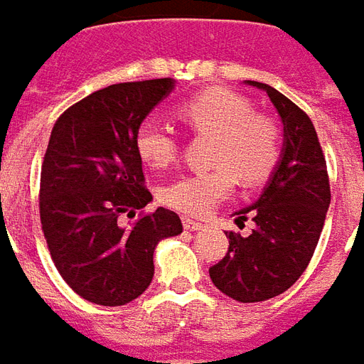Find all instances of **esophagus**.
<instances>
[{"instance_id": "34e87169", "label": "esophagus", "mask_w": 364, "mask_h": 364, "mask_svg": "<svg viewBox=\"0 0 364 364\" xmlns=\"http://www.w3.org/2000/svg\"><path fill=\"white\" fill-rule=\"evenodd\" d=\"M182 223H184V229H188V231H202V229L205 228L203 223H200V221H194V219H190V218L182 219Z\"/></svg>"}]
</instances>
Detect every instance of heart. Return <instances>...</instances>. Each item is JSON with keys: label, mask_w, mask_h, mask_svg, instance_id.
Returning <instances> with one entry per match:
<instances>
[{"label": "heart", "mask_w": 364, "mask_h": 364, "mask_svg": "<svg viewBox=\"0 0 364 364\" xmlns=\"http://www.w3.org/2000/svg\"><path fill=\"white\" fill-rule=\"evenodd\" d=\"M178 117L200 135L213 136L210 164L215 168L186 174L162 190L172 210L203 218L231 196L237 178L257 184L269 176L280 156L277 125L257 115L252 105L229 90L213 87L178 107ZM139 159L149 168H166L176 159L178 143L164 123L145 119L135 135Z\"/></svg>", "instance_id": "b5f03b06"}]
</instances>
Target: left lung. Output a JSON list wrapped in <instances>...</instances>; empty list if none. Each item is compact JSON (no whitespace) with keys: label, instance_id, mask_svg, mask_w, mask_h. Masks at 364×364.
<instances>
[{"label":"left lung","instance_id":"left-lung-1","mask_svg":"<svg viewBox=\"0 0 364 364\" xmlns=\"http://www.w3.org/2000/svg\"><path fill=\"white\" fill-rule=\"evenodd\" d=\"M269 95L282 121V151L259 200L235 211L237 223L255 221L249 237L229 233V251L210 278L229 298L264 301L301 277L323 229L331 202L329 178L310 117L269 84L245 80Z\"/></svg>","mask_w":364,"mask_h":364}]
</instances>
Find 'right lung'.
I'll return each mask as SVG.
<instances>
[{
  "label": "right lung",
  "mask_w": 364,
  "mask_h": 364,
  "mask_svg": "<svg viewBox=\"0 0 364 364\" xmlns=\"http://www.w3.org/2000/svg\"><path fill=\"white\" fill-rule=\"evenodd\" d=\"M174 86L172 78L113 84L54 123L41 170V223L64 282L92 304L139 298L154 277L156 245L182 233L166 208L121 223L153 202L135 135Z\"/></svg>",
  "instance_id": "obj_1"
}]
</instances>
